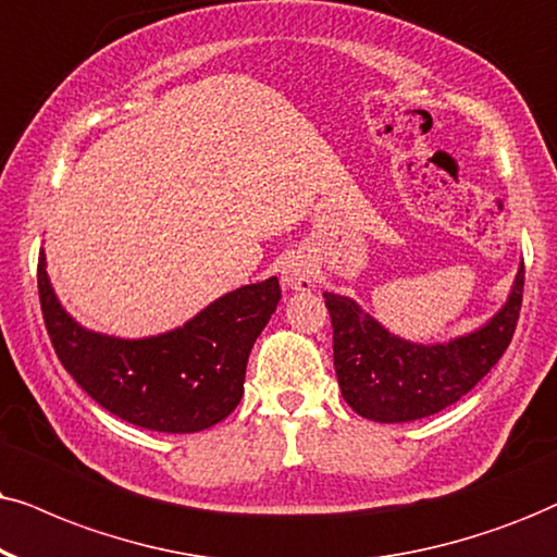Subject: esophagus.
I'll return each instance as SVG.
<instances>
[{"instance_id": "obj_1", "label": "esophagus", "mask_w": 557, "mask_h": 557, "mask_svg": "<svg viewBox=\"0 0 557 557\" xmlns=\"http://www.w3.org/2000/svg\"><path fill=\"white\" fill-rule=\"evenodd\" d=\"M283 283L290 287V290H313L315 287V270L308 259L302 257H290L285 259L283 264Z\"/></svg>"}]
</instances>
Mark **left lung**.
<instances>
[{
  "label": "left lung",
  "mask_w": 557,
  "mask_h": 557,
  "mask_svg": "<svg viewBox=\"0 0 557 557\" xmlns=\"http://www.w3.org/2000/svg\"><path fill=\"white\" fill-rule=\"evenodd\" d=\"M524 290L519 264L509 298L483 326L449 342L396 336L347 295L323 293L334 329V370L342 396L380 424L417 421L453 406L502 360L517 329Z\"/></svg>",
  "instance_id": "8db88e82"
}]
</instances>
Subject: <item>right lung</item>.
<instances>
[{"label":"right lung","mask_w":557,"mask_h":557,"mask_svg":"<svg viewBox=\"0 0 557 557\" xmlns=\"http://www.w3.org/2000/svg\"><path fill=\"white\" fill-rule=\"evenodd\" d=\"M38 293L55 355L82 391L128 424L166 434L202 432L234 411L249 351L283 298L270 277L221 295L177 329L123 339L69 315L48 280L46 255Z\"/></svg>","instance_id":"add662e5"}]
</instances>
